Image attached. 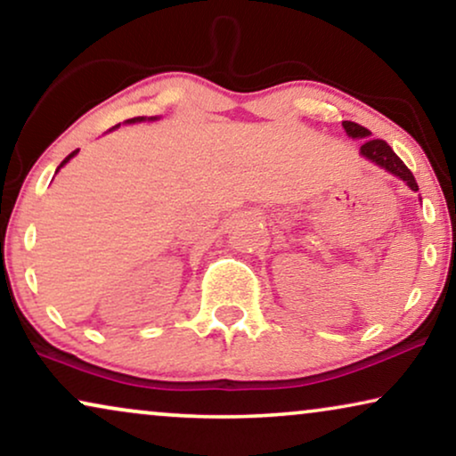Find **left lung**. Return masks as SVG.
Listing matches in <instances>:
<instances>
[{
  "label": "left lung",
  "mask_w": 456,
  "mask_h": 456,
  "mask_svg": "<svg viewBox=\"0 0 456 456\" xmlns=\"http://www.w3.org/2000/svg\"><path fill=\"white\" fill-rule=\"evenodd\" d=\"M343 127H345V132H347V136H351V138H370V134H371L368 127L359 126V124H355V121H343ZM359 155L365 157L371 163H376L378 167H382V169H387L388 173H393V175H396L399 179H403V182H405L413 191L419 190L413 173L407 169V165L395 155V151L390 149L384 140H380V138L365 140V142L362 144V149H359Z\"/></svg>",
  "instance_id": "1"
}]
</instances>
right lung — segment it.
Listing matches in <instances>:
<instances>
[{"label":"right lung","instance_id":"obj_1","mask_svg":"<svg viewBox=\"0 0 456 456\" xmlns=\"http://www.w3.org/2000/svg\"><path fill=\"white\" fill-rule=\"evenodd\" d=\"M144 119H146V118H132V119H127V124H136V121H144ZM149 119H155V118H149ZM118 126H119V124H118ZM118 126H115V127H118ZM115 127H113V130H115ZM74 155H78V151L69 152V155H68L66 159H63V161L60 163V167H57V171H60V169H61V167H63V165H66V163L69 161V159H72Z\"/></svg>","mask_w":456,"mask_h":456}]
</instances>
